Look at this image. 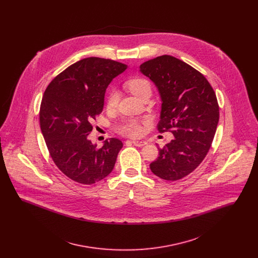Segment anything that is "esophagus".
<instances>
[{"label": "esophagus", "instance_id": "1", "mask_svg": "<svg viewBox=\"0 0 258 258\" xmlns=\"http://www.w3.org/2000/svg\"><path fill=\"white\" fill-rule=\"evenodd\" d=\"M133 144L136 146V147H143L145 145H147V142L145 141H137V140H134L133 141Z\"/></svg>", "mask_w": 258, "mask_h": 258}]
</instances>
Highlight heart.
Here are the masks:
<instances>
[{"label":"heart","mask_w":258,"mask_h":258,"mask_svg":"<svg viewBox=\"0 0 258 258\" xmlns=\"http://www.w3.org/2000/svg\"><path fill=\"white\" fill-rule=\"evenodd\" d=\"M125 87L132 94H134L135 97L138 98H141L142 95L144 93H146L147 91H151V85H150L149 81L147 79L142 78V77H135V78L127 80L125 82ZM118 99H119L118 93L116 91L112 90L108 95L107 101H106L107 108H109V109L114 108L118 103ZM142 123L143 122H141L137 119L131 118V119L123 120L122 123H119L117 125L116 130L121 135L131 136V137H138L143 133Z\"/></svg>","instance_id":"heart-1"}]
</instances>
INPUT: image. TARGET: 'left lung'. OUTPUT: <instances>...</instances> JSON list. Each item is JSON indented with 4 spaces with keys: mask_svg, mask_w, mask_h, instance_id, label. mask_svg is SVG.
I'll use <instances>...</instances> for the list:
<instances>
[{
    "mask_svg": "<svg viewBox=\"0 0 258 258\" xmlns=\"http://www.w3.org/2000/svg\"><path fill=\"white\" fill-rule=\"evenodd\" d=\"M140 72L160 92L159 132L174 135L159 148V158L150 168L163 180H180L202 162L212 145L220 118L216 93L203 74L169 55L143 62Z\"/></svg>",
    "mask_w": 258,
    "mask_h": 258,
    "instance_id": "1",
    "label": "left lung"
}]
</instances>
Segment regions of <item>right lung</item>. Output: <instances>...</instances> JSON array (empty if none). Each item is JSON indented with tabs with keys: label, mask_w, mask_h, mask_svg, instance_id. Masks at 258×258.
I'll use <instances>...</instances> for the list:
<instances>
[{
	"label": "right lung",
	"mask_w": 258,
	"mask_h": 258,
	"mask_svg": "<svg viewBox=\"0 0 258 258\" xmlns=\"http://www.w3.org/2000/svg\"><path fill=\"white\" fill-rule=\"evenodd\" d=\"M125 69L109 59L85 58L58 74L43 94L39 124L50 157L76 183H98L114 168L122 141L110 138L98 148L88 135L103 108L106 88Z\"/></svg>",
	"instance_id": "add662e5"
}]
</instances>
